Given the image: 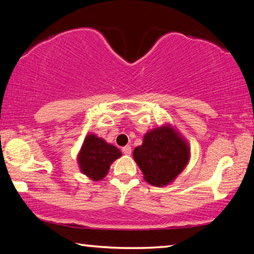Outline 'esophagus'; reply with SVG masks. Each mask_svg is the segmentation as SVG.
Masks as SVG:
<instances>
[{"mask_svg":"<svg viewBox=\"0 0 254 254\" xmlns=\"http://www.w3.org/2000/svg\"><path fill=\"white\" fill-rule=\"evenodd\" d=\"M122 152H123L124 154H127V156H130L131 152H132L130 145H126V147H123V148H122Z\"/></svg>","mask_w":254,"mask_h":254,"instance_id":"34e87169","label":"esophagus"}]
</instances>
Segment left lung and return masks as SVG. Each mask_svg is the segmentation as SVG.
Returning a JSON list of instances; mask_svg holds the SVG:
<instances>
[{"label": "left lung", "mask_w": 254, "mask_h": 254, "mask_svg": "<svg viewBox=\"0 0 254 254\" xmlns=\"http://www.w3.org/2000/svg\"><path fill=\"white\" fill-rule=\"evenodd\" d=\"M144 179L153 186H166L182 173L189 160V148L174 128L162 127L144 135L133 151Z\"/></svg>", "instance_id": "left-lung-1"}]
</instances>
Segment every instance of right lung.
<instances>
[{"label":"right lung","mask_w":254,"mask_h":254,"mask_svg":"<svg viewBox=\"0 0 254 254\" xmlns=\"http://www.w3.org/2000/svg\"><path fill=\"white\" fill-rule=\"evenodd\" d=\"M121 157L120 150L101 137L89 134L84 141L78 156L80 170L93 180L105 177L111 163Z\"/></svg>","instance_id":"right-lung-1"}]
</instances>
